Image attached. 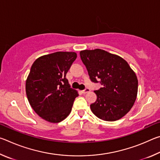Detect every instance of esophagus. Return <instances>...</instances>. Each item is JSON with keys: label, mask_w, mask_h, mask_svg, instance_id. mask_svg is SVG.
Wrapping results in <instances>:
<instances>
[{"label": "esophagus", "mask_w": 160, "mask_h": 160, "mask_svg": "<svg viewBox=\"0 0 160 160\" xmlns=\"http://www.w3.org/2000/svg\"><path fill=\"white\" fill-rule=\"evenodd\" d=\"M90 91V90L89 88H86V89H85V90H82V94H86V93H88V92H89Z\"/></svg>", "instance_id": "34e87169"}]
</instances>
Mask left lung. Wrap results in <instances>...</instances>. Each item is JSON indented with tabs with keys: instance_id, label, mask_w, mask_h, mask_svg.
<instances>
[{
	"instance_id": "left-lung-1",
	"label": "left lung",
	"mask_w": 160,
	"mask_h": 160,
	"mask_svg": "<svg viewBox=\"0 0 160 160\" xmlns=\"http://www.w3.org/2000/svg\"><path fill=\"white\" fill-rule=\"evenodd\" d=\"M92 82L103 88L95 90L97 99L92 112L107 121L118 120L128 113L136 99L138 79L128 63L120 56L104 50H84L80 53Z\"/></svg>"
}]
</instances>
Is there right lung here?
<instances>
[{"mask_svg":"<svg viewBox=\"0 0 160 160\" xmlns=\"http://www.w3.org/2000/svg\"><path fill=\"white\" fill-rule=\"evenodd\" d=\"M77 58L75 52H55L38 58L26 80V94L34 111L51 123L61 122L72 110L78 92L66 73Z\"/></svg>","mask_w":160,"mask_h":160,"instance_id":"right-lung-1","label":"right lung"}]
</instances>
